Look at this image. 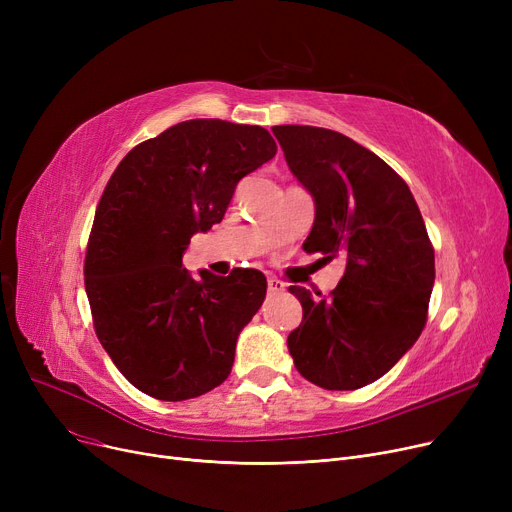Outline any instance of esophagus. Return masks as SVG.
<instances>
[{"label": "esophagus", "instance_id": "obj_1", "mask_svg": "<svg viewBox=\"0 0 512 512\" xmlns=\"http://www.w3.org/2000/svg\"><path fill=\"white\" fill-rule=\"evenodd\" d=\"M267 290H270V294H280L286 290V284L278 278H267Z\"/></svg>", "mask_w": 512, "mask_h": 512}]
</instances>
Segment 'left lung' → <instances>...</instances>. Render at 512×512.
<instances>
[{"label":"left lung","mask_w":512,"mask_h":512,"mask_svg":"<svg viewBox=\"0 0 512 512\" xmlns=\"http://www.w3.org/2000/svg\"><path fill=\"white\" fill-rule=\"evenodd\" d=\"M272 132L315 201L303 249L346 261L328 297L290 286L303 321L290 332L288 351L315 386L363 388L423 332L436 280L434 247L407 182L384 159L328 128L286 124Z\"/></svg>","instance_id":"8db88e82"}]
</instances>
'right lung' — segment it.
Segmentation results:
<instances>
[{
	"label": "right lung",
	"mask_w": 512,
	"mask_h": 512,
	"mask_svg": "<svg viewBox=\"0 0 512 512\" xmlns=\"http://www.w3.org/2000/svg\"><path fill=\"white\" fill-rule=\"evenodd\" d=\"M276 151L261 126L186 120L128 151L107 182L85 288L97 338L134 388L176 402L230 375L238 334L265 299V276L236 267L193 278L182 255L195 232L222 222L238 180Z\"/></svg>",
	"instance_id": "obj_1"
}]
</instances>
